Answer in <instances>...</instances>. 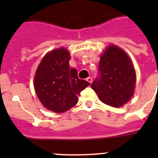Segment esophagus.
I'll use <instances>...</instances> for the list:
<instances>
[{"label": "esophagus", "mask_w": 158, "mask_h": 158, "mask_svg": "<svg viewBox=\"0 0 158 158\" xmlns=\"http://www.w3.org/2000/svg\"><path fill=\"white\" fill-rule=\"evenodd\" d=\"M87 81H88L90 83H92V77H88V79H87Z\"/></svg>", "instance_id": "34e87169"}]
</instances>
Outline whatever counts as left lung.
I'll list each match as a JSON object with an SVG mask.
<instances>
[{"instance_id": "1", "label": "left lung", "mask_w": 158, "mask_h": 158, "mask_svg": "<svg viewBox=\"0 0 158 158\" xmlns=\"http://www.w3.org/2000/svg\"><path fill=\"white\" fill-rule=\"evenodd\" d=\"M135 84V72L129 57L118 47L109 46L100 59L92 89L102 102L118 108L132 97Z\"/></svg>"}]
</instances>
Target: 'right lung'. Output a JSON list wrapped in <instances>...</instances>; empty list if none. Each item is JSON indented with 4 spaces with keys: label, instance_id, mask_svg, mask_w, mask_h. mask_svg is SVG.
<instances>
[{
    "label": "right lung",
    "instance_id": "right-lung-1",
    "mask_svg": "<svg viewBox=\"0 0 158 158\" xmlns=\"http://www.w3.org/2000/svg\"><path fill=\"white\" fill-rule=\"evenodd\" d=\"M70 53L66 48L52 50L44 57L34 79L35 90L46 109L55 113L67 111L78 102V96L90 83L79 79L70 69Z\"/></svg>",
    "mask_w": 158,
    "mask_h": 158
}]
</instances>
